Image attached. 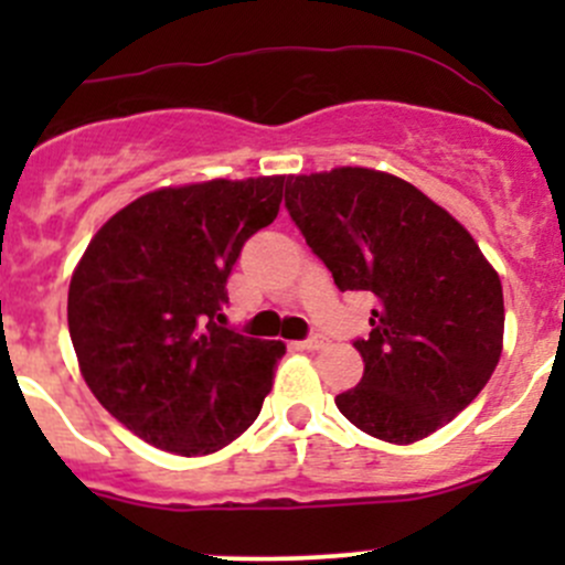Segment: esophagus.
Masks as SVG:
<instances>
[{
  "mask_svg": "<svg viewBox=\"0 0 565 565\" xmlns=\"http://www.w3.org/2000/svg\"><path fill=\"white\" fill-rule=\"evenodd\" d=\"M324 344V339L322 335H311V339H303V341H298V350H319V347Z\"/></svg>",
  "mask_w": 565,
  "mask_h": 565,
  "instance_id": "obj_1",
  "label": "esophagus"
}]
</instances>
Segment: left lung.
<instances>
[{"label": "left lung", "instance_id": "8db88e82", "mask_svg": "<svg viewBox=\"0 0 565 565\" xmlns=\"http://www.w3.org/2000/svg\"><path fill=\"white\" fill-rule=\"evenodd\" d=\"M284 204L335 287L374 298L341 415L396 446L457 418L492 377L505 322L500 276L470 232L402 177L361 167L287 177Z\"/></svg>", "mask_w": 565, "mask_h": 565}]
</instances>
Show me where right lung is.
Listing matches in <instances>:
<instances>
[{
  "label": "right lung",
  "instance_id": "add662e5",
  "mask_svg": "<svg viewBox=\"0 0 565 565\" xmlns=\"http://www.w3.org/2000/svg\"><path fill=\"white\" fill-rule=\"evenodd\" d=\"M284 177L161 188L106 221L73 270L67 328L89 391L150 446L204 457L259 415L284 341L224 328L226 278Z\"/></svg>",
  "mask_w": 565,
  "mask_h": 565
}]
</instances>
